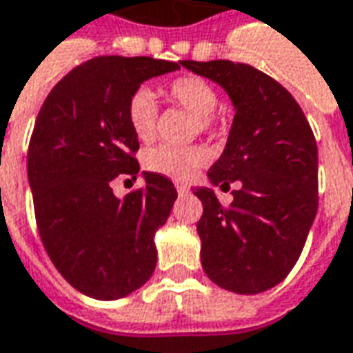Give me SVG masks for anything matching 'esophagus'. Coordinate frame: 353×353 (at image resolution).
Segmentation results:
<instances>
[{
    "instance_id": "1",
    "label": "esophagus",
    "mask_w": 353,
    "mask_h": 353,
    "mask_svg": "<svg viewBox=\"0 0 353 353\" xmlns=\"http://www.w3.org/2000/svg\"><path fill=\"white\" fill-rule=\"evenodd\" d=\"M176 189H177V193H179V194L189 193V187H187L185 183H176Z\"/></svg>"
}]
</instances>
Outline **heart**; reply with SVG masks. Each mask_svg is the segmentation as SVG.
Segmentation results:
<instances>
[{"instance_id":"b5f03b06","label":"heart","mask_w":353,"mask_h":353,"mask_svg":"<svg viewBox=\"0 0 353 353\" xmlns=\"http://www.w3.org/2000/svg\"><path fill=\"white\" fill-rule=\"evenodd\" d=\"M166 95L177 107L194 114V132L212 134L216 130L218 120L214 117V110L218 107V91L214 90L210 82H206L201 76H181L166 85ZM125 118L139 141L149 143L154 139L159 108L151 91L139 88L132 93L125 105ZM208 160L210 152L201 145H159L147 152L145 166L159 176L176 181H189L204 164H208Z\"/></svg>"}]
</instances>
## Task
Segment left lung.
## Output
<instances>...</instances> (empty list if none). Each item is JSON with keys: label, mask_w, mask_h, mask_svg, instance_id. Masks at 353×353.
Masks as SVG:
<instances>
[{"label": "left lung", "mask_w": 353, "mask_h": 353, "mask_svg": "<svg viewBox=\"0 0 353 353\" xmlns=\"http://www.w3.org/2000/svg\"><path fill=\"white\" fill-rule=\"evenodd\" d=\"M219 83L235 107L228 145L208 170L233 191L223 206L208 187L196 223L202 270L218 287L258 294L279 285L298 262L317 214V143L294 97L262 70L231 61H183Z\"/></svg>", "instance_id": "left-lung-1"}]
</instances>
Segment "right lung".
Segmentation results:
<instances>
[{
	"mask_svg": "<svg viewBox=\"0 0 353 353\" xmlns=\"http://www.w3.org/2000/svg\"><path fill=\"white\" fill-rule=\"evenodd\" d=\"M183 65L152 57H95L66 74L39 108L28 147V181L41 243L59 273L97 300L132 294L157 268L154 233L177 191L143 172L124 199L112 179L139 174V141L125 105L145 80Z\"/></svg>",
	"mask_w": 353,
	"mask_h": 353,
	"instance_id": "obj_1",
	"label": "right lung"
}]
</instances>
